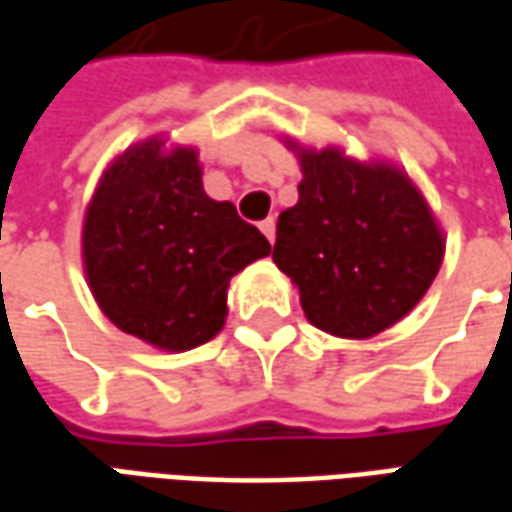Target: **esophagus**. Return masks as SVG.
Instances as JSON below:
<instances>
[{"label":"esophagus","instance_id":"obj_1","mask_svg":"<svg viewBox=\"0 0 512 512\" xmlns=\"http://www.w3.org/2000/svg\"><path fill=\"white\" fill-rule=\"evenodd\" d=\"M260 233L266 235L268 241H274V233H277V222H274L271 216H268V219H263V222H260Z\"/></svg>","mask_w":512,"mask_h":512}]
</instances>
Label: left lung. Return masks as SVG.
Returning <instances> with one entry per match:
<instances>
[{
	"mask_svg": "<svg viewBox=\"0 0 512 512\" xmlns=\"http://www.w3.org/2000/svg\"><path fill=\"white\" fill-rule=\"evenodd\" d=\"M299 202L279 213L274 263L312 326L365 340L417 307L444 241L411 180L337 150L301 153Z\"/></svg>",
	"mask_w": 512,
	"mask_h": 512,
	"instance_id": "1",
	"label": "left lung"
}]
</instances>
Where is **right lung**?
Wrapping results in <instances>:
<instances>
[{
    "label": "right lung",
    "mask_w": 512,
    "mask_h": 512,
    "mask_svg": "<svg viewBox=\"0 0 512 512\" xmlns=\"http://www.w3.org/2000/svg\"><path fill=\"white\" fill-rule=\"evenodd\" d=\"M197 153L131 147L106 169L84 219V271L117 329L167 351L208 343L230 279L271 244L233 202L202 191Z\"/></svg>",
    "instance_id": "1"
}]
</instances>
